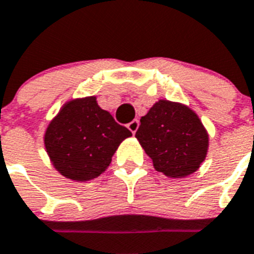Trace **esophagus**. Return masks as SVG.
Returning <instances> with one entry per match:
<instances>
[{"label":"esophagus","instance_id":"obj_1","mask_svg":"<svg viewBox=\"0 0 254 254\" xmlns=\"http://www.w3.org/2000/svg\"><path fill=\"white\" fill-rule=\"evenodd\" d=\"M138 127H139V121L138 120H133L127 124V129H129L133 134L138 130Z\"/></svg>","mask_w":254,"mask_h":254}]
</instances>
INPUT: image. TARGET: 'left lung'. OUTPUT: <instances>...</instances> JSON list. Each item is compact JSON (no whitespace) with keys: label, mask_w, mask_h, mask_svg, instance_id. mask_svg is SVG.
Wrapping results in <instances>:
<instances>
[{"label":"left lung","mask_w":254,"mask_h":254,"mask_svg":"<svg viewBox=\"0 0 254 254\" xmlns=\"http://www.w3.org/2000/svg\"><path fill=\"white\" fill-rule=\"evenodd\" d=\"M135 137L157 172L172 178L193 173L205 159L208 134L189 107L159 101L140 119Z\"/></svg>","instance_id":"obj_1"}]
</instances>
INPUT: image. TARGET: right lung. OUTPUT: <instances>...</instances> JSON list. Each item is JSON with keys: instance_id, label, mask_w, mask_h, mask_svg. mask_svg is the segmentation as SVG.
Segmentation results:
<instances>
[{"instance_id": "obj_1", "label": "right lung", "mask_w": 254, "mask_h": 254, "mask_svg": "<svg viewBox=\"0 0 254 254\" xmlns=\"http://www.w3.org/2000/svg\"><path fill=\"white\" fill-rule=\"evenodd\" d=\"M127 127L98 106L95 97L67 103L45 133V147L54 167L73 181L93 180L110 165Z\"/></svg>"}]
</instances>
